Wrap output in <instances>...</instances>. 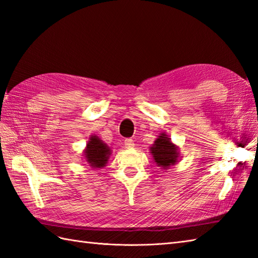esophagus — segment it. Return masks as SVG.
Listing matches in <instances>:
<instances>
[{
    "instance_id": "1",
    "label": "esophagus",
    "mask_w": 258,
    "mask_h": 258,
    "mask_svg": "<svg viewBox=\"0 0 258 258\" xmlns=\"http://www.w3.org/2000/svg\"><path fill=\"white\" fill-rule=\"evenodd\" d=\"M124 144L126 147H128V149L130 147H134V141L132 139H126L124 141Z\"/></svg>"
}]
</instances>
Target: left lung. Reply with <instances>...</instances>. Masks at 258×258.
<instances>
[{"label": "left lung", "mask_w": 258, "mask_h": 258, "mask_svg": "<svg viewBox=\"0 0 258 258\" xmlns=\"http://www.w3.org/2000/svg\"><path fill=\"white\" fill-rule=\"evenodd\" d=\"M178 146L173 143L166 133H161L150 147V153L158 167L167 169L178 162Z\"/></svg>", "instance_id": "left-lung-1"}]
</instances>
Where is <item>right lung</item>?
Segmentation results:
<instances>
[{"label":"right lung","mask_w":258,"mask_h":258,"mask_svg":"<svg viewBox=\"0 0 258 258\" xmlns=\"http://www.w3.org/2000/svg\"><path fill=\"white\" fill-rule=\"evenodd\" d=\"M112 151L108 145L96 135H91L87 142L85 150L83 151V156L86 163L92 168H103L111 157Z\"/></svg>","instance_id":"add662e5"}]
</instances>
